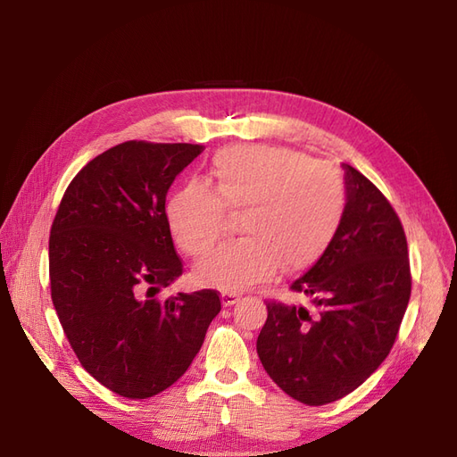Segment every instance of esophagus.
Listing matches in <instances>:
<instances>
[{"mask_svg":"<svg viewBox=\"0 0 457 457\" xmlns=\"http://www.w3.org/2000/svg\"><path fill=\"white\" fill-rule=\"evenodd\" d=\"M220 297H223V305L225 307H230V305H234V303H237L240 297H242V294L240 292H234V289H220Z\"/></svg>","mask_w":457,"mask_h":457,"instance_id":"obj_1","label":"esophagus"}]
</instances>
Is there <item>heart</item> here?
<instances>
[{
	"label": "heart",
	"instance_id": "heart-1",
	"mask_svg": "<svg viewBox=\"0 0 457 457\" xmlns=\"http://www.w3.org/2000/svg\"><path fill=\"white\" fill-rule=\"evenodd\" d=\"M347 204L341 175L289 148L230 146L213 156L210 187L188 183L165 204L177 245L190 257L220 240L228 213H242L244 238L202 259V282L228 289L253 286L284 267H311L334 240Z\"/></svg>",
	"mask_w": 457,
	"mask_h": 457
}]
</instances>
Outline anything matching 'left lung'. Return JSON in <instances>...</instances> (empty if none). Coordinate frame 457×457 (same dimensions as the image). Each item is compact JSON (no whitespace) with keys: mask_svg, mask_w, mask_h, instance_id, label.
<instances>
[{"mask_svg":"<svg viewBox=\"0 0 457 457\" xmlns=\"http://www.w3.org/2000/svg\"><path fill=\"white\" fill-rule=\"evenodd\" d=\"M347 205L337 234L292 292L311 307L267 299L257 354L270 379L307 406L353 393L391 353L411 272L403 223L368 177L343 163Z\"/></svg>","mask_w":457,"mask_h":457,"instance_id":"left-lung-1","label":"left lung"}]
</instances>
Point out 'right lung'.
<instances>
[{
  "label": "right lung",
  "mask_w": 457,
  "mask_h": 457,
  "mask_svg": "<svg viewBox=\"0 0 457 457\" xmlns=\"http://www.w3.org/2000/svg\"><path fill=\"white\" fill-rule=\"evenodd\" d=\"M202 150L148 141L108 148L78 171L53 219V307L79 364L120 396L171 386L220 311L215 289L154 297L183 274L165 195Z\"/></svg>",
  "instance_id": "1"
}]
</instances>
